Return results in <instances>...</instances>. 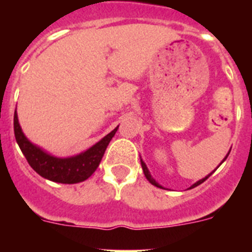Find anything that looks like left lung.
<instances>
[{"label":"left lung","instance_id":"1","mask_svg":"<svg viewBox=\"0 0 252 252\" xmlns=\"http://www.w3.org/2000/svg\"><path fill=\"white\" fill-rule=\"evenodd\" d=\"M230 151H231V149H230ZM230 151H228V153H227V155H226V157H224V159H223V160H222V161H221V164H222V162H223V161H224V160H226V159H227V157H228V154H230ZM140 161H141V166H142V170H144V174H145L146 179H148V180H149V182H150V183H151V184H153V186L158 187V188L165 189V188H164V187H162V186H160V184H159V183H158L157 180L154 179V178H153V177H151V174H150V171H149L148 166H146V164H145V162H144V160H142V159H141V158H140ZM221 164H220V165H221ZM220 165H218V166H220ZM218 166H217V168H218ZM217 168H216V169H217ZM216 169H215V170H216ZM215 170H213V171H215ZM213 171H212V173H213ZM212 173H209V174H208V175H207V177H204V178H203V179H199V180H198V182H195V183H194V184H193V186H190V187H189V188H188V189H192V188H195V187H197V186H199V184H202V183H203L204 180H207V179H208V178H209V177H211V175H212Z\"/></svg>","mask_w":252,"mask_h":252}]
</instances>
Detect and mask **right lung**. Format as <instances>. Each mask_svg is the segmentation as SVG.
I'll return each instance as SVG.
<instances>
[{
	"label": "right lung",
	"instance_id": "obj_1",
	"mask_svg": "<svg viewBox=\"0 0 252 252\" xmlns=\"http://www.w3.org/2000/svg\"><path fill=\"white\" fill-rule=\"evenodd\" d=\"M117 128L119 126L83 153L77 154L74 157L58 158L32 144L22 132L16 111L13 115L15 137L28 162L37 174L55 183L75 184L88 179L98 168L104 151L115 136Z\"/></svg>",
	"mask_w": 252,
	"mask_h": 252
}]
</instances>
